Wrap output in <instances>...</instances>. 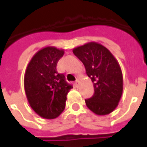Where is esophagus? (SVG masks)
<instances>
[{"instance_id":"1","label":"esophagus","mask_w":147,"mask_h":147,"mask_svg":"<svg viewBox=\"0 0 147 147\" xmlns=\"http://www.w3.org/2000/svg\"><path fill=\"white\" fill-rule=\"evenodd\" d=\"M75 85H76L77 87L79 85V80H78V79H77L76 81H75Z\"/></svg>"}]
</instances>
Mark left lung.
<instances>
[{"instance_id":"8db88e82","label":"left lung","mask_w":147,"mask_h":147,"mask_svg":"<svg viewBox=\"0 0 147 147\" xmlns=\"http://www.w3.org/2000/svg\"><path fill=\"white\" fill-rule=\"evenodd\" d=\"M93 82L94 95L85 100L90 110L106 115L115 110L123 93V74L118 60L103 45L90 42L73 50Z\"/></svg>"}]
</instances>
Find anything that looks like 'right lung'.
<instances>
[{
  "label": "right lung",
  "instance_id": "obj_1",
  "mask_svg": "<svg viewBox=\"0 0 147 147\" xmlns=\"http://www.w3.org/2000/svg\"><path fill=\"white\" fill-rule=\"evenodd\" d=\"M64 54L63 49L46 47L32 56L26 68V96L32 109L43 119H54L64 111L67 94L73 88L56 70Z\"/></svg>",
  "mask_w": 147,
  "mask_h": 147
}]
</instances>
